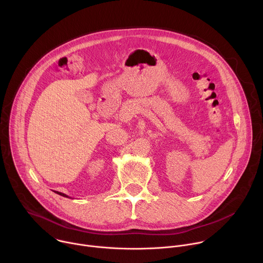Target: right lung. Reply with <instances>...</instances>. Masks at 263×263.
<instances>
[{"label": "right lung", "mask_w": 263, "mask_h": 263, "mask_svg": "<svg viewBox=\"0 0 263 263\" xmlns=\"http://www.w3.org/2000/svg\"><path fill=\"white\" fill-rule=\"evenodd\" d=\"M57 195H59V196H62V197H64V198H69L68 196H66L65 194H62V193H59V192H55Z\"/></svg>", "instance_id": "add662e5"}]
</instances>
